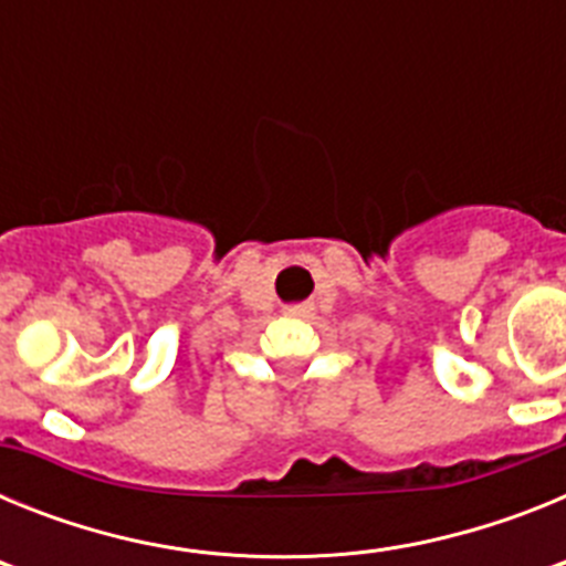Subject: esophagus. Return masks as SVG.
<instances>
[{"instance_id":"obj_1","label":"esophagus","mask_w":566,"mask_h":566,"mask_svg":"<svg viewBox=\"0 0 566 566\" xmlns=\"http://www.w3.org/2000/svg\"><path fill=\"white\" fill-rule=\"evenodd\" d=\"M289 312L297 314V317H308V314H312V306H306V303H303V306H294V308H289Z\"/></svg>"}]
</instances>
